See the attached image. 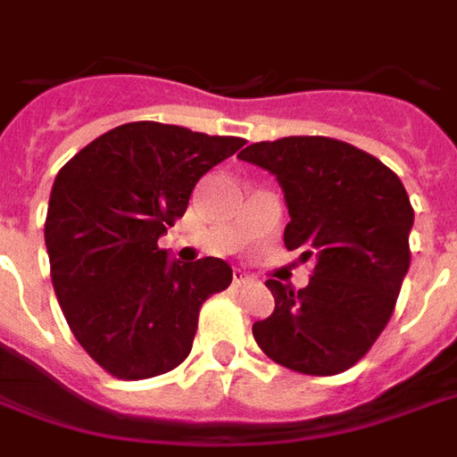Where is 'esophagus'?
Instances as JSON below:
<instances>
[{
    "label": "esophagus",
    "mask_w": 457,
    "mask_h": 457,
    "mask_svg": "<svg viewBox=\"0 0 457 457\" xmlns=\"http://www.w3.org/2000/svg\"><path fill=\"white\" fill-rule=\"evenodd\" d=\"M248 282H251V278H248L245 272H241V270L233 272V287H243V285H248Z\"/></svg>",
    "instance_id": "esophagus-1"
}]
</instances>
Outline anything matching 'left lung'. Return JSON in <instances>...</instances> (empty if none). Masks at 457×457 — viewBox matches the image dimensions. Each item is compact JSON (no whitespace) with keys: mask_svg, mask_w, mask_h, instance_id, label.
I'll use <instances>...</instances> for the list:
<instances>
[{"mask_svg":"<svg viewBox=\"0 0 457 457\" xmlns=\"http://www.w3.org/2000/svg\"><path fill=\"white\" fill-rule=\"evenodd\" d=\"M238 158L275 175L287 202V251L314 258L309 285H265L275 312L253 324L262 353L304 375H338L378 341L409 270L414 209L402 179L370 153L326 136L261 141Z\"/></svg>","mask_w":457,"mask_h":457,"instance_id":"obj_1","label":"left lung"}]
</instances>
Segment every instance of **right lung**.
I'll return each mask as SVG.
<instances>
[{
	"mask_svg": "<svg viewBox=\"0 0 457 457\" xmlns=\"http://www.w3.org/2000/svg\"><path fill=\"white\" fill-rule=\"evenodd\" d=\"M243 143L133 121L58 172L46 216L53 289L70 331L109 375L145 379L178 368L202 304L231 285L226 261H168L158 238L187 212L199 178Z\"/></svg>",
	"mask_w": 457,
	"mask_h": 457,
	"instance_id": "right-lung-1",
	"label": "right lung"
}]
</instances>
